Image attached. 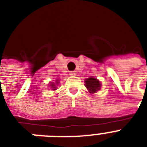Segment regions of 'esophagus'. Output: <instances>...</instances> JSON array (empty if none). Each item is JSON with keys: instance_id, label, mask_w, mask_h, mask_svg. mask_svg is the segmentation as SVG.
<instances>
[{"instance_id": "obj_1", "label": "esophagus", "mask_w": 147, "mask_h": 147, "mask_svg": "<svg viewBox=\"0 0 147 147\" xmlns=\"http://www.w3.org/2000/svg\"><path fill=\"white\" fill-rule=\"evenodd\" d=\"M69 75L70 76H76V71H69Z\"/></svg>"}]
</instances>
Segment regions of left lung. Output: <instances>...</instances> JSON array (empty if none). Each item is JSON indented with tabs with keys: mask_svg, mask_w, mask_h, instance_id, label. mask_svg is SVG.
<instances>
[{
	"mask_svg": "<svg viewBox=\"0 0 147 147\" xmlns=\"http://www.w3.org/2000/svg\"><path fill=\"white\" fill-rule=\"evenodd\" d=\"M85 86L89 90L91 93H94V92H98V90H100V83L96 78L91 77V78L85 79Z\"/></svg>",
	"mask_w": 147,
	"mask_h": 147,
	"instance_id": "obj_1",
	"label": "left lung"
}]
</instances>
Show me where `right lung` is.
<instances>
[{"mask_svg": "<svg viewBox=\"0 0 147 147\" xmlns=\"http://www.w3.org/2000/svg\"><path fill=\"white\" fill-rule=\"evenodd\" d=\"M56 82H58V81H56ZM56 83H57V84H58V82H56ZM50 86H52V87H51V88H53V90H55V84H51Z\"/></svg>", "mask_w": 147, "mask_h": 147, "instance_id": "right-lung-1", "label": "right lung"}]
</instances>
